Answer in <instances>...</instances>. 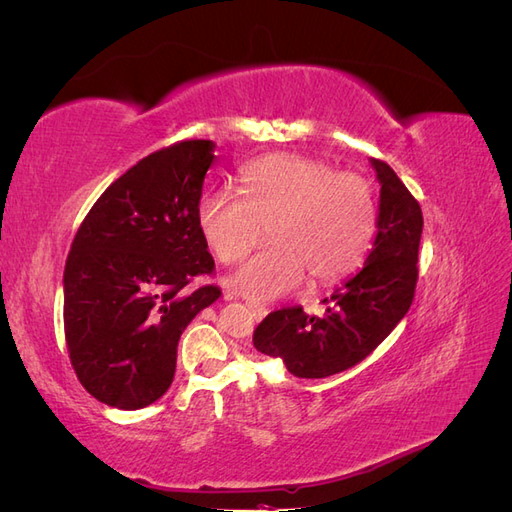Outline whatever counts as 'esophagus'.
I'll return each mask as SVG.
<instances>
[{"instance_id":"34e87169","label":"esophagus","mask_w":512,"mask_h":512,"mask_svg":"<svg viewBox=\"0 0 512 512\" xmlns=\"http://www.w3.org/2000/svg\"><path fill=\"white\" fill-rule=\"evenodd\" d=\"M247 309H250V312L254 314V318H258V320H262V318H265V316L269 314V309H267L265 305H260V303H254V301H250V303H247Z\"/></svg>"}]
</instances>
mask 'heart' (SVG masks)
I'll list each match as a JSON object with an SVG mask.
<instances>
[{"instance_id": "obj_1", "label": "heart", "mask_w": 512, "mask_h": 512, "mask_svg": "<svg viewBox=\"0 0 512 512\" xmlns=\"http://www.w3.org/2000/svg\"><path fill=\"white\" fill-rule=\"evenodd\" d=\"M241 196L200 198L196 222L215 258L239 262L269 232V245L226 284L250 301L297 290L307 273L316 284L342 280L365 260L376 235L371 185L297 153H273L243 168Z\"/></svg>"}]
</instances>
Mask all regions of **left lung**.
<instances>
[{"instance_id": "1", "label": "left lung", "mask_w": 512, "mask_h": 512, "mask_svg": "<svg viewBox=\"0 0 512 512\" xmlns=\"http://www.w3.org/2000/svg\"><path fill=\"white\" fill-rule=\"evenodd\" d=\"M380 183L376 239L365 265L337 286L324 316L303 307L269 314L254 331L258 352L280 356L297 378L339 374L374 352L408 314L418 277L423 213L416 198L380 160H369Z\"/></svg>"}]
</instances>
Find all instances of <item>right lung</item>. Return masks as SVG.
Instances as JSON below:
<instances>
[{
	"instance_id": "right-lung-1",
	"label": "right lung",
	"mask_w": 512,
	"mask_h": 512,
	"mask_svg": "<svg viewBox=\"0 0 512 512\" xmlns=\"http://www.w3.org/2000/svg\"><path fill=\"white\" fill-rule=\"evenodd\" d=\"M213 141H183L136 162L91 207L64 271V327L87 393L141 410L175 378L177 344L220 288H192L213 271L196 209Z\"/></svg>"
}]
</instances>
